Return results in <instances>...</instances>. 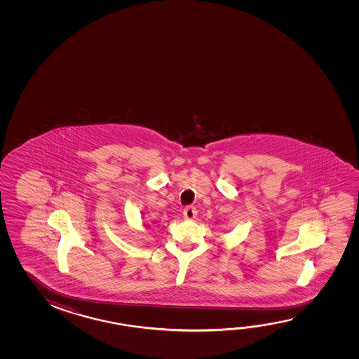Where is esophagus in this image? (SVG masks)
Here are the masks:
<instances>
[{"mask_svg":"<svg viewBox=\"0 0 359 359\" xmlns=\"http://www.w3.org/2000/svg\"><path fill=\"white\" fill-rule=\"evenodd\" d=\"M196 209H195L194 206H187L185 209H184V217L185 219H188V220H193L195 217H196Z\"/></svg>","mask_w":359,"mask_h":359,"instance_id":"esophagus-1","label":"esophagus"}]
</instances>
